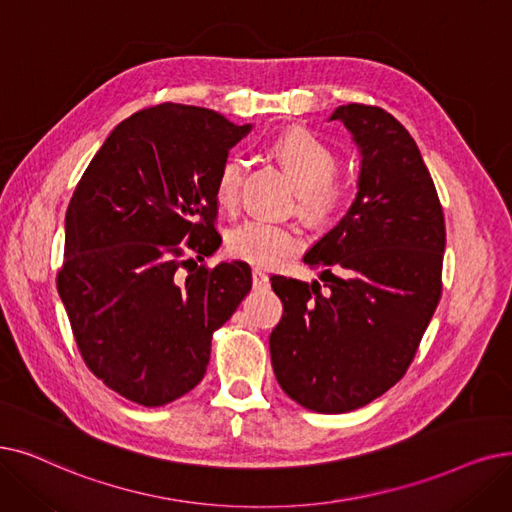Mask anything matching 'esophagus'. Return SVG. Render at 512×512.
Here are the masks:
<instances>
[{
    "label": "esophagus",
    "instance_id": "obj_1",
    "mask_svg": "<svg viewBox=\"0 0 512 512\" xmlns=\"http://www.w3.org/2000/svg\"><path fill=\"white\" fill-rule=\"evenodd\" d=\"M253 286L257 288V291H265V288L270 286L268 274L261 272V270H253Z\"/></svg>",
    "mask_w": 512,
    "mask_h": 512
}]
</instances>
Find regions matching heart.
<instances>
[{"mask_svg": "<svg viewBox=\"0 0 512 512\" xmlns=\"http://www.w3.org/2000/svg\"><path fill=\"white\" fill-rule=\"evenodd\" d=\"M276 157L291 173L299 192V209L311 219L335 215L349 196L347 184L337 180L339 157L330 146L307 131L284 133L274 142ZM244 177L242 157H230L219 169L215 194L221 205H234ZM303 247V238L293 226L274 219L251 217L230 234V251L257 268H274Z\"/></svg>", "mask_w": 512, "mask_h": 512, "instance_id": "obj_1", "label": "heart"}]
</instances>
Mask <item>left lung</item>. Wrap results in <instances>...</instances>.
<instances>
[{
  "instance_id": "left-lung-1",
  "label": "left lung",
  "mask_w": 512,
  "mask_h": 512,
  "mask_svg": "<svg viewBox=\"0 0 512 512\" xmlns=\"http://www.w3.org/2000/svg\"><path fill=\"white\" fill-rule=\"evenodd\" d=\"M360 150L358 194L303 261L320 280L272 276L282 318L270 335L282 391L307 410L370 404L406 374L441 297L446 224L408 129L379 106L345 104Z\"/></svg>"
}]
</instances>
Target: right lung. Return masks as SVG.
Listing matches in <instances>:
<instances>
[{
  "label": "right lung",
  "instance_id": "obj_1",
  "mask_svg": "<svg viewBox=\"0 0 512 512\" xmlns=\"http://www.w3.org/2000/svg\"><path fill=\"white\" fill-rule=\"evenodd\" d=\"M251 127L201 106L144 108L73 192L58 295L83 362L129 402L165 406L201 383L213 332L251 291L249 263L198 265L221 244L219 169Z\"/></svg>",
  "mask_w": 512,
  "mask_h": 512
}]
</instances>
